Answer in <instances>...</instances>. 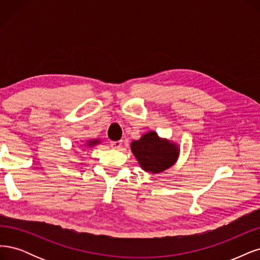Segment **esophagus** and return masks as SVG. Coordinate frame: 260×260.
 Listing matches in <instances>:
<instances>
[{
    "label": "esophagus",
    "instance_id": "1",
    "mask_svg": "<svg viewBox=\"0 0 260 260\" xmlns=\"http://www.w3.org/2000/svg\"><path fill=\"white\" fill-rule=\"evenodd\" d=\"M110 146H111L113 149H120L121 146H122V141H121V140L111 141V142H110Z\"/></svg>",
    "mask_w": 260,
    "mask_h": 260
}]
</instances>
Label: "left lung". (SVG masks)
<instances>
[{
	"label": "left lung",
	"mask_w": 260,
	"mask_h": 260,
	"mask_svg": "<svg viewBox=\"0 0 260 260\" xmlns=\"http://www.w3.org/2000/svg\"><path fill=\"white\" fill-rule=\"evenodd\" d=\"M131 148L142 169L152 173L169 169L178 156V148L158 138L155 132H150L139 140L133 141Z\"/></svg>",
	"instance_id": "8db88e82"
}]
</instances>
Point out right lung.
Segmentation results:
<instances>
[{
  "label": "right lung",
  "mask_w": 260,
  "mask_h": 260,
  "mask_svg": "<svg viewBox=\"0 0 260 260\" xmlns=\"http://www.w3.org/2000/svg\"><path fill=\"white\" fill-rule=\"evenodd\" d=\"M95 144H97V140H93V141H89V142H88L89 146H93V145H95Z\"/></svg>",
  "instance_id": "right-lung-1"
}]
</instances>
